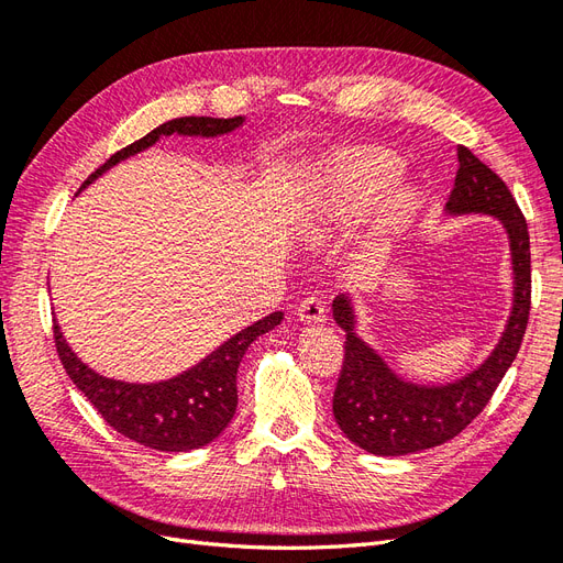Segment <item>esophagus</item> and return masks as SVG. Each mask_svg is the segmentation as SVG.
Masks as SVG:
<instances>
[{"mask_svg":"<svg viewBox=\"0 0 563 563\" xmlns=\"http://www.w3.org/2000/svg\"><path fill=\"white\" fill-rule=\"evenodd\" d=\"M298 317L302 323H321L327 319V305L319 298H305L298 308Z\"/></svg>","mask_w":563,"mask_h":563,"instance_id":"34e87169","label":"esophagus"}]
</instances>
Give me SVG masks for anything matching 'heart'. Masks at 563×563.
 I'll return each mask as SVG.
<instances>
[{"mask_svg":"<svg viewBox=\"0 0 563 563\" xmlns=\"http://www.w3.org/2000/svg\"><path fill=\"white\" fill-rule=\"evenodd\" d=\"M401 164L395 155L380 150H362L335 159L319 178L300 234L308 240L327 234L333 228L362 218L378 203V216L385 225L397 223L416 203V190L408 185H395Z\"/></svg>","mask_w":563,"mask_h":563,"instance_id":"heart-1","label":"heart"}]
</instances>
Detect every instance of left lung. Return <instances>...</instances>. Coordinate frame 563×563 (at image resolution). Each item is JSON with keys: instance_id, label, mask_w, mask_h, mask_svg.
Here are the masks:
<instances>
[{"instance_id": "8db88e82", "label": "left lung", "mask_w": 563, "mask_h": 563, "mask_svg": "<svg viewBox=\"0 0 563 563\" xmlns=\"http://www.w3.org/2000/svg\"><path fill=\"white\" fill-rule=\"evenodd\" d=\"M457 174L446 216H490L503 225L512 261V308L496 347L486 360L449 383H413L391 368L385 356L356 333L350 294H340L331 310L345 331V362L333 391L338 428L373 455L397 457L434 449L457 437L484 411L493 391L517 360L531 310V242L523 213L498 174L457 147Z\"/></svg>"}]
</instances>
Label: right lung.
Here are the masks:
<instances>
[{
	"mask_svg": "<svg viewBox=\"0 0 563 563\" xmlns=\"http://www.w3.org/2000/svg\"><path fill=\"white\" fill-rule=\"evenodd\" d=\"M246 117L216 119V117H180L152 129L141 141L114 152V155L93 172L84 185L87 187L110 172L112 166L124 162L139 152L155 145L162 135H192V139H218L240 129ZM282 312H272L258 319L240 333L230 335L201 362L178 373L174 378L157 383H129L100 376L89 364H84L77 352L67 343L60 323L54 321V335L58 356L67 376L79 387L96 411L106 418L110 428L119 434L164 453L195 451L211 444L223 434L236 411V368H240L246 350L253 340L279 327Z\"/></svg>",
	"mask_w": 563,
	"mask_h": 563,
	"instance_id": "obj_1",
	"label": "right lung"
}]
</instances>
